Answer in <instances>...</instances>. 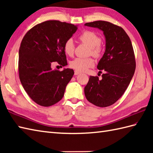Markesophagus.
Wrapping results in <instances>:
<instances>
[{"label":"esophagus","mask_w":153,"mask_h":153,"mask_svg":"<svg viewBox=\"0 0 153 153\" xmlns=\"http://www.w3.org/2000/svg\"><path fill=\"white\" fill-rule=\"evenodd\" d=\"M80 74V72L79 71H77V70H75V71H74V74L76 75V76H77V75H79Z\"/></svg>","instance_id":"obj_1"}]
</instances>
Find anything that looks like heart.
I'll return each instance as SVG.
<instances>
[{
    "mask_svg": "<svg viewBox=\"0 0 153 153\" xmlns=\"http://www.w3.org/2000/svg\"><path fill=\"white\" fill-rule=\"evenodd\" d=\"M79 39L82 43L90 47L89 53L95 57H99L102 54L100 47L102 39L99 35L91 31H85L81 33ZM64 50L66 54L71 56L75 51V45L72 39H68L64 44ZM95 64L92 58H76L70 62V66L78 71H85Z\"/></svg>",
    "mask_w": 153,
    "mask_h": 153,
    "instance_id": "obj_1",
    "label": "heart"
}]
</instances>
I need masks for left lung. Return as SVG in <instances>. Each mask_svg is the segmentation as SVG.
<instances>
[{
    "instance_id": "8db88e82",
    "label": "left lung",
    "mask_w": 153,
    "mask_h": 153,
    "mask_svg": "<svg viewBox=\"0 0 153 153\" xmlns=\"http://www.w3.org/2000/svg\"><path fill=\"white\" fill-rule=\"evenodd\" d=\"M85 25L102 30L106 38V50L97 66L105 70L102 79L90 76L84 88L86 99L94 105L106 107L118 100L134 76L136 64L134 48L126 32L121 27L106 21L86 23Z\"/></svg>"
}]
</instances>
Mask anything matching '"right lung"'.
Masks as SVG:
<instances>
[{"instance_id":"obj_1","label":"right lung","mask_w":153,"mask_h":153,"mask_svg":"<svg viewBox=\"0 0 153 153\" xmlns=\"http://www.w3.org/2000/svg\"><path fill=\"white\" fill-rule=\"evenodd\" d=\"M77 26L58 20L37 24L29 30L19 49V77L27 95L37 105L50 106L62 99L72 69L52 70L56 62L67 65L64 44L77 30Z\"/></svg>"}]
</instances>
